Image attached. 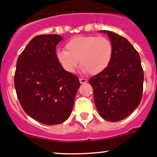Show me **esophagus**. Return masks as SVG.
I'll return each mask as SVG.
<instances>
[{
	"label": "esophagus",
	"mask_w": 157,
	"mask_h": 157,
	"mask_svg": "<svg viewBox=\"0 0 157 157\" xmlns=\"http://www.w3.org/2000/svg\"><path fill=\"white\" fill-rule=\"evenodd\" d=\"M86 82H87V80H86V79L80 78V83H81V84H84V83H86Z\"/></svg>",
	"instance_id": "esophagus-1"
}]
</instances>
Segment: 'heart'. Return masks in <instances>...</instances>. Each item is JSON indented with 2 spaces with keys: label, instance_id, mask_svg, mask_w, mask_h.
I'll use <instances>...</instances> for the list:
<instances>
[{
  "label": "heart",
  "instance_id": "b5f03b06",
  "mask_svg": "<svg viewBox=\"0 0 157 157\" xmlns=\"http://www.w3.org/2000/svg\"><path fill=\"white\" fill-rule=\"evenodd\" d=\"M65 49L58 50L56 55L58 62L68 73L75 71L80 61L83 73L101 74L109 67L113 57V45L105 36H75L66 43Z\"/></svg>",
  "mask_w": 157,
  "mask_h": 157
}]
</instances>
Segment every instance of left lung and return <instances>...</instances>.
Wrapping results in <instances>:
<instances>
[{
    "label": "left lung",
    "instance_id": "obj_1",
    "mask_svg": "<svg viewBox=\"0 0 157 157\" xmlns=\"http://www.w3.org/2000/svg\"><path fill=\"white\" fill-rule=\"evenodd\" d=\"M113 45L109 67L91 77L95 105L99 115L109 121H121L137 108L142 99L144 71L138 52L122 36L107 30Z\"/></svg>",
    "mask_w": 157,
    "mask_h": 157
}]
</instances>
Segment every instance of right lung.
I'll list each match as a JSON object with an SVG mask.
<instances>
[{
	"instance_id": "obj_1",
	"label": "right lung",
	"mask_w": 157,
	"mask_h": 157,
	"mask_svg": "<svg viewBox=\"0 0 157 157\" xmlns=\"http://www.w3.org/2000/svg\"><path fill=\"white\" fill-rule=\"evenodd\" d=\"M62 39L57 34L33 38L19 56L14 76L22 108L47 125L68 118L80 87L78 77L67 72L57 58L56 45Z\"/></svg>"
}]
</instances>
